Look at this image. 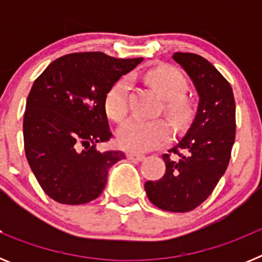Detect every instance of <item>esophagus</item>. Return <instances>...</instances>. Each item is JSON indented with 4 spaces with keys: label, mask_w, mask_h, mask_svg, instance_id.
<instances>
[{
    "label": "esophagus",
    "mask_w": 262,
    "mask_h": 262,
    "mask_svg": "<svg viewBox=\"0 0 262 262\" xmlns=\"http://www.w3.org/2000/svg\"><path fill=\"white\" fill-rule=\"evenodd\" d=\"M127 159L133 160V161H142L145 159V156L142 154H138V152H127Z\"/></svg>",
    "instance_id": "esophagus-1"
}]
</instances>
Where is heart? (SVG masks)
Wrapping results in <instances>:
<instances>
[{"label":"heart","instance_id":"b5f03b06","mask_svg":"<svg viewBox=\"0 0 262 262\" xmlns=\"http://www.w3.org/2000/svg\"><path fill=\"white\" fill-rule=\"evenodd\" d=\"M147 80L164 98L166 114L176 123L186 120L190 115L191 105L190 101L182 96L187 88L184 76L170 67H159L148 72ZM128 90V80L122 77L115 81L106 94V113L115 122H120L126 117ZM117 138L119 145L124 149L145 152L165 144L170 138V128L164 119L131 118L119 127Z\"/></svg>","mask_w":262,"mask_h":262}]
</instances>
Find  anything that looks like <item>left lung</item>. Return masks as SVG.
I'll use <instances>...</instances> for the list:
<instances>
[{
	"label": "left lung",
	"instance_id": "1",
	"mask_svg": "<svg viewBox=\"0 0 262 262\" xmlns=\"http://www.w3.org/2000/svg\"><path fill=\"white\" fill-rule=\"evenodd\" d=\"M200 97L190 128L163 155L165 174L144 185L148 200L170 212L191 211L209 198L230 163L235 142V98L230 82L211 62L195 53H173Z\"/></svg>",
	"mask_w": 262,
	"mask_h": 262
}]
</instances>
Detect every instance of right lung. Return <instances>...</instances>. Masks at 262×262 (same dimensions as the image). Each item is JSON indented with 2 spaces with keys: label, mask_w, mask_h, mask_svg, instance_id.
I'll list each match as a JSON object with an SVG mask.
<instances>
[{
  "label": "right lung",
  "mask_w": 262,
  "mask_h": 262,
  "mask_svg": "<svg viewBox=\"0 0 262 262\" xmlns=\"http://www.w3.org/2000/svg\"><path fill=\"white\" fill-rule=\"evenodd\" d=\"M102 52L69 53L52 61L34 81L23 117L25 152L32 173L50 198L82 205L101 195L120 151L97 144L113 136L105 98L117 80L138 64Z\"/></svg>",
  "instance_id": "right-lung-1"
}]
</instances>
